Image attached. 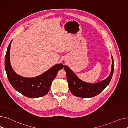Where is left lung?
Here are the masks:
<instances>
[{
    "label": "left lung",
    "mask_w": 128,
    "mask_h": 128,
    "mask_svg": "<svg viewBox=\"0 0 128 128\" xmlns=\"http://www.w3.org/2000/svg\"><path fill=\"white\" fill-rule=\"evenodd\" d=\"M112 58V70L110 75L106 79L96 84L86 82L80 79L77 76L67 65L64 66L66 72L69 89L74 96L82 98L94 97L102 92L109 84L114 73V59Z\"/></svg>",
    "instance_id": "obj_1"
}]
</instances>
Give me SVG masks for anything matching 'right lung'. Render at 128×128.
Masks as SVG:
<instances>
[{
  "mask_svg": "<svg viewBox=\"0 0 128 128\" xmlns=\"http://www.w3.org/2000/svg\"><path fill=\"white\" fill-rule=\"evenodd\" d=\"M10 42L5 56V70L9 81L18 92L29 98H38L46 96L48 93L52 81L58 72L63 68L60 63L52 67L42 74L32 78H26L18 75L13 70L10 63Z\"/></svg>",
  "mask_w": 128,
  "mask_h": 128,
  "instance_id": "1",
  "label": "right lung"
}]
</instances>
